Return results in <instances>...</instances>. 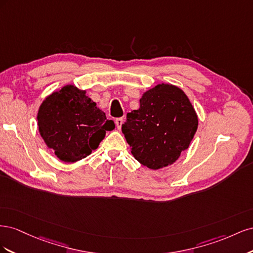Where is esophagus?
<instances>
[{
    "label": "esophagus",
    "instance_id": "34e87169",
    "mask_svg": "<svg viewBox=\"0 0 253 253\" xmlns=\"http://www.w3.org/2000/svg\"><path fill=\"white\" fill-rule=\"evenodd\" d=\"M115 124H116V126L118 129H121V126H122V124H124V119L117 118L116 120H115Z\"/></svg>",
    "mask_w": 253,
    "mask_h": 253
}]
</instances>
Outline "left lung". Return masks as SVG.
Instances as JSON below:
<instances>
[{"label":"left lung","instance_id":"left-lung-1","mask_svg":"<svg viewBox=\"0 0 253 253\" xmlns=\"http://www.w3.org/2000/svg\"><path fill=\"white\" fill-rule=\"evenodd\" d=\"M138 110L126 114L122 133L135 159L152 170L178 159L196 133L198 119L189 98L172 84L145 91Z\"/></svg>","mask_w":253,"mask_h":253}]
</instances>
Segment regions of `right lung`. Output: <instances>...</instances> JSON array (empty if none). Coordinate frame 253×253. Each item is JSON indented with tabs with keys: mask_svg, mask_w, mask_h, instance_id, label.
Returning a JSON list of instances; mask_svg holds the SVG:
<instances>
[{
	"mask_svg": "<svg viewBox=\"0 0 253 253\" xmlns=\"http://www.w3.org/2000/svg\"><path fill=\"white\" fill-rule=\"evenodd\" d=\"M41 137L56 156L75 163L88 156L115 127L96 102L74 85H66L48 96L38 112Z\"/></svg>",
	"mask_w": 253,
	"mask_h": 253,
	"instance_id": "1",
	"label": "right lung"
}]
</instances>
